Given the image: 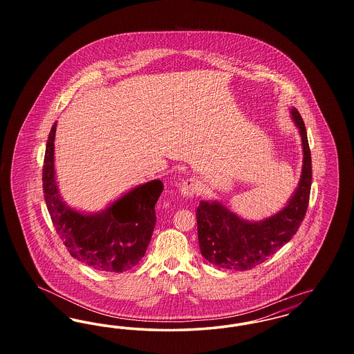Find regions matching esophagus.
<instances>
[{
	"mask_svg": "<svg viewBox=\"0 0 354 354\" xmlns=\"http://www.w3.org/2000/svg\"><path fill=\"white\" fill-rule=\"evenodd\" d=\"M199 188L201 187H199V182L196 178H187L180 185V192L187 198H191L199 191Z\"/></svg>",
	"mask_w": 354,
	"mask_h": 354,
	"instance_id": "34e87169",
	"label": "esophagus"
}]
</instances>
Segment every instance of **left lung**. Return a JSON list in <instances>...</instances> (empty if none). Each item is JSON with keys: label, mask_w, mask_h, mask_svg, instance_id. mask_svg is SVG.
Listing matches in <instances>:
<instances>
[{"label": "left lung", "mask_w": 354, "mask_h": 354, "mask_svg": "<svg viewBox=\"0 0 354 354\" xmlns=\"http://www.w3.org/2000/svg\"><path fill=\"white\" fill-rule=\"evenodd\" d=\"M290 113L301 134L304 165L299 188L286 207L260 223L240 219L220 203L201 202L196 208L201 252L216 267L252 270L288 243L303 223L312 185V159L303 118L297 109Z\"/></svg>", "instance_id": "left-lung-1"}]
</instances>
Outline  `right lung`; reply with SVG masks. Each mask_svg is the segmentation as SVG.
I'll use <instances>...</instances> for the list:
<instances>
[{
	"label": "right lung",
	"mask_w": 354,
	"mask_h": 354,
	"mask_svg": "<svg viewBox=\"0 0 354 354\" xmlns=\"http://www.w3.org/2000/svg\"><path fill=\"white\" fill-rule=\"evenodd\" d=\"M51 127L42 169V183L53 225L68 253L87 267L102 272H124L139 264L155 227V204L163 183L139 185L98 215H84L62 202L54 174V135Z\"/></svg>",
	"instance_id": "right-lung-1"
}]
</instances>
